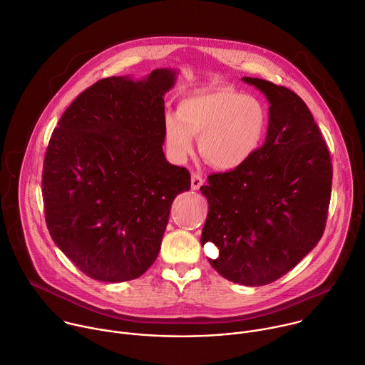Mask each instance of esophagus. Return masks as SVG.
<instances>
[{
  "label": "esophagus",
  "mask_w": 365,
  "mask_h": 365,
  "mask_svg": "<svg viewBox=\"0 0 365 365\" xmlns=\"http://www.w3.org/2000/svg\"><path fill=\"white\" fill-rule=\"evenodd\" d=\"M204 180H202V175L200 173H194L191 175V188L192 190H198L201 185H202Z\"/></svg>",
  "instance_id": "34e87169"
}]
</instances>
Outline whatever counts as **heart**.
<instances>
[{"label": "heart", "mask_w": 365, "mask_h": 365, "mask_svg": "<svg viewBox=\"0 0 365 365\" xmlns=\"http://www.w3.org/2000/svg\"><path fill=\"white\" fill-rule=\"evenodd\" d=\"M267 112L255 96L217 88L182 98L177 115L165 118V142L171 155L184 161L200 138V153L217 170H236L260 148Z\"/></svg>", "instance_id": "heart-1"}]
</instances>
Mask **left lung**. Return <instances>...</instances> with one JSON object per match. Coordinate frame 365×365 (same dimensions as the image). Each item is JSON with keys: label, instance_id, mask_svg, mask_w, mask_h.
I'll return each instance as SVG.
<instances>
[{"label": "left lung", "instance_id": "obj_1", "mask_svg": "<svg viewBox=\"0 0 365 365\" xmlns=\"http://www.w3.org/2000/svg\"><path fill=\"white\" fill-rule=\"evenodd\" d=\"M269 99L266 140L242 167L208 177L201 245L227 280L262 286L294 269L321 240L331 200L332 164L322 133L290 89L243 78Z\"/></svg>", "mask_w": 365, "mask_h": 365}]
</instances>
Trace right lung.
<instances>
[{
    "instance_id": "1",
    "label": "right lung",
    "mask_w": 365,
    "mask_h": 365,
    "mask_svg": "<svg viewBox=\"0 0 365 365\" xmlns=\"http://www.w3.org/2000/svg\"><path fill=\"white\" fill-rule=\"evenodd\" d=\"M175 71L143 81L106 78L61 115L44 154L41 192L48 233L86 276L125 282L155 262L170 208L188 191L187 168L163 153L164 93Z\"/></svg>"
}]
</instances>
